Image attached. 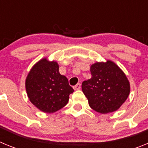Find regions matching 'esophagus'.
<instances>
[{
  "label": "esophagus",
  "instance_id": "34e87169",
  "mask_svg": "<svg viewBox=\"0 0 148 148\" xmlns=\"http://www.w3.org/2000/svg\"><path fill=\"white\" fill-rule=\"evenodd\" d=\"M73 88H74V90H80V89H81V84H77L76 85H75L74 87H73Z\"/></svg>",
  "mask_w": 148,
  "mask_h": 148
}]
</instances>
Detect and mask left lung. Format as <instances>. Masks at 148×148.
<instances>
[{"label":"left lung","mask_w":148,"mask_h":148,"mask_svg":"<svg viewBox=\"0 0 148 148\" xmlns=\"http://www.w3.org/2000/svg\"><path fill=\"white\" fill-rule=\"evenodd\" d=\"M92 77L82 83L89 105L98 113L117 110L130 94V82L124 72L113 61L96 62L90 66Z\"/></svg>","instance_id":"1"}]
</instances>
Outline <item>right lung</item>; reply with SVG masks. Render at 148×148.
Returning <instances> with one entry per match:
<instances>
[{"label":"right lung","mask_w":148,"mask_h":148,"mask_svg":"<svg viewBox=\"0 0 148 148\" xmlns=\"http://www.w3.org/2000/svg\"><path fill=\"white\" fill-rule=\"evenodd\" d=\"M26 90L30 101L44 113L59 110L67 104L74 92L68 79L59 73L56 61L42 58L32 66L26 78Z\"/></svg>","instance_id":"obj_1"}]
</instances>
